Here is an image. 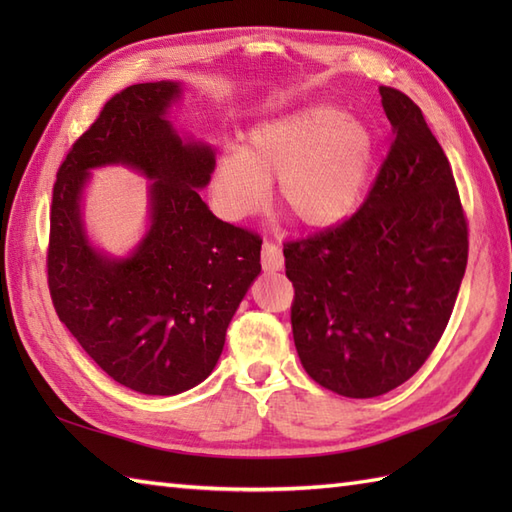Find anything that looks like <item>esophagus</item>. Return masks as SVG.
Wrapping results in <instances>:
<instances>
[{
    "instance_id": "obj_1",
    "label": "esophagus",
    "mask_w": 512,
    "mask_h": 512,
    "mask_svg": "<svg viewBox=\"0 0 512 512\" xmlns=\"http://www.w3.org/2000/svg\"><path fill=\"white\" fill-rule=\"evenodd\" d=\"M262 266L266 270H281L284 266V255H281V246L273 242H264L262 246Z\"/></svg>"
}]
</instances>
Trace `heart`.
<instances>
[{
    "label": "heart",
    "mask_w": 512,
    "mask_h": 512,
    "mask_svg": "<svg viewBox=\"0 0 512 512\" xmlns=\"http://www.w3.org/2000/svg\"><path fill=\"white\" fill-rule=\"evenodd\" d=\"M376 160V136L365 121L330 105L253 127L242 149H228L213 171V200L226 220H244L277 195L308 226L343 220L361 198Z\"/></svg>",
    "instance_id": "obj_1"
}]
</instances>
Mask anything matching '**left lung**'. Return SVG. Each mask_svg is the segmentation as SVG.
<instances>
[{"mask_svg":"<svg viewBox=\"0 0 512 512\" xmlns=\"http://www.w3.org/2000/svg\"><path fill=\"white\" fill-rule=\"evenodd\" d=\"M394 143L361 209L284 244L290 321L308 376L374 398L427 361L458 299L469 228L447 156L420 107L380 85Z\"/></svg>","mask_w":512,"mask_h":512,"instance_id":"left-lung-1","label":"left lung"}]
</instances>
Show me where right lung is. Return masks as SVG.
<instances>
[{"instance_id": "add662e5", "label": "right lung", "mask_w": 512, "mask_h": 512, "mask_svg": "<svg viewBox=\"0 0 512 512\" xmlns=\"http://www.w3.org/2000/svg\"><path fill=\"white\" fill-rule=\"evenodd\" d=\"M182 88L129 85L61 162L50 206L48 286L61 323L107 376L147 396L182 394L213 372L226 328L262 273V239L217 220L200 198L215 151L167 121ZM125 164L154 179L150 228L127 258L84 235L89 169Z\"/></svg>"}]
</instances>
